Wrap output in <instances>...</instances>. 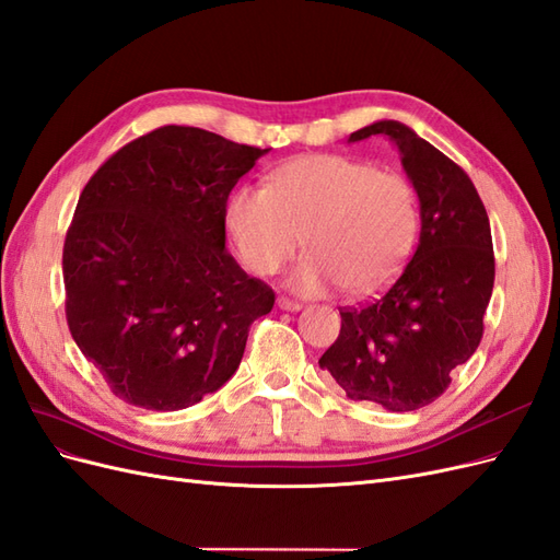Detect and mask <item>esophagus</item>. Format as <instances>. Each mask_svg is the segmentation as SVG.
<instances>
[{
	"label": "esophagus",
	"instance_id": "34e87169",
	"mask_svg": "<svg viewBox=\"0 0 560 560\" xmlns=\"http://www.w3.org/2000/svg\"><path fill=\"white\" fill-rule=\"evenodd\" d=\"M278 308L280 311H292V313H296V311H301L303 306L299 301H292V299H287V296H280L278 299Z\"/></svg>",
	"mask_w": 560,
	"mask_h": 560
}]
</instances>
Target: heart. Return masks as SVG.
Listing matches in <instances>:
<instances>
[{"mask_svg":"<svg viewBox=\"0 0 560 560\" xmlns=\"http://www.w3.org/2000/svg\"><path fill=\"white\" fill-rule=\"evenodd\" d=\"M226 224L252 273H276L306 243L294 290L317 294L341 284L346 294L362 296L385 287L411 257L420 208L413 184L399 173L311 154L282 165L270 189L241 186L229 200Z\"/></svg>","mask_w":560,"mask_h":560,"instance_id":"1","label":"heart"}]
</instances>
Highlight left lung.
I'll return each mask as SVG.
<instances>
[{"mask_svg":"<svg viewBox=\"0 0 560 560\" xmlns=\"http://www.w3.org/2000/svg\"><path fill=\"white\" fill-rule=\"evenodd\" d=\"M387 135L420 200V241L385 294L341 308V334L319 358L354 401L416 411L444 395L451 371L483 336L495 254L483 202L460 165L399 121L350 135Z\"/></svg>","mask_w":560,"mask_h":560,"instance_id":"left-lung-1","label":"left lung"}]
</instances>
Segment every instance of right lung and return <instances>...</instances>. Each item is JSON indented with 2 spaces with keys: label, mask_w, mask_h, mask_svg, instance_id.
Instances as JSON below:
<instances>
[{
  "label": "right lung",
  "mask_w": 560,
  "mask_h": 560,
  "mask_svg": "<svg viewBox=\"0 0 560 560\" xmlns=\"http://www.w3.org/2000/svg\"><path fill=\"white\" fill-rule=\"evenodd\" d=\"M266 151L163 126L83 186L62 247L65 315L116 397L179 411L235 374L276 294L226 252V200Z\"/></svg>",
  "instance_id": "right-lung-1"
}]
</instances>
